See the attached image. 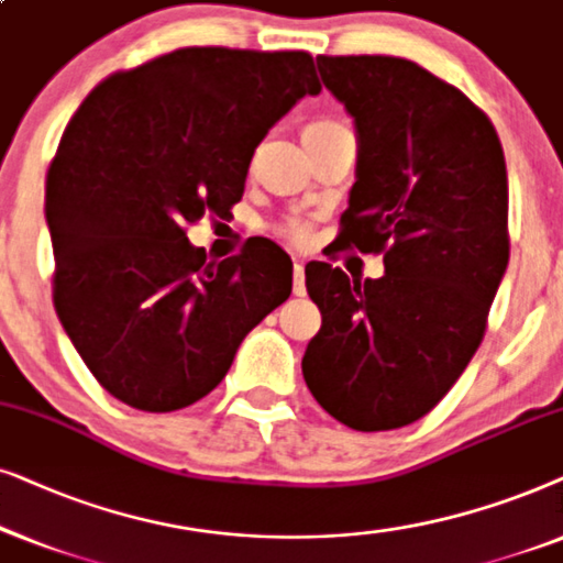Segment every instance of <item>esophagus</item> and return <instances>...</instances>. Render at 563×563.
<instances>
[{
	"mask_svg": "<svg viewBox=\"0 0 563 563\" xmlns=\"http://www.w3.org/2000/svg\"><path fill=\"white\" fill-rule=\"evenodd\" d=\"M294 294H296V296H303V294H306L303 262H296V265H294Z\"/></svg>",
	"mask_w": 563,
	"mask_h": 563,
	"instance_id": "obj_1",
	"label": "esophagus"
}]
</instances>
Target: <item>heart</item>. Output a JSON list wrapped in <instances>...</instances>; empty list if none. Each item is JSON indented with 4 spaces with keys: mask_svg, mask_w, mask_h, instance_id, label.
I'll list each match as a JSON object with an SVG mask.
<instances>
[{
    "mask_svg": "<svg viewBox=\"0 0 563 563\" xmlns=\"http://www.w3.org/2000/svg\"><path fill=\"white\" fill-rule=\"evenodd\" d=\"M334 129H340V125L332 123V120H311V123H306V125H303L301 136H303V141H306V139L321 136V133H329V131H334ZM290 234H294L296 239H306V234H309V229H306L303 223H296V227L290 229Z\"/></svg>",
    "mask_w": 563,
    "mask_h": 563,
    "instance_id": "heart-1",
    "label": "heart"
}]
</instances>
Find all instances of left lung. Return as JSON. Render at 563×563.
<instances>
[{
    "label": "left lung",
    "mask_w": 563,
    "mask_h": 563,
    "mask_svg": "<svg viewBox=\"0 0 563 563\" xmlns=\"http://www.w3.org/2000/svg\"><path fill=\"white\" fill-rule=\"evenodd\" d=\"M317 66L357 129V179L334 242L384 254L386 275L306 265L321 329L301 368L336 422L396 430L438 407L484 340L509 262L505 152L486 112L415 62Z\"/></svg>",
    "instance_id": "1"
}]
</instances>
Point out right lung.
<instances>
[{
    "label": "right lung",
    "instance_id": "1",
    "mask_svg": "<svg viewBox=\"0 0 563 563\" xmlns=\"http://www.w3.org/2000/svg\"><path fill=\"white\" fill-rule=\"evenodd\" d=\"M319 92L303 51L190 46L110 74L74 112L46 177L54 306L118 401L175 411L203 399L290 296L294 262L275 242L208 262L187 227L227 219L260 141Z\"/></svg>",
    "mask_w": 563,
    "mask_h": 563
}]
</instances>
